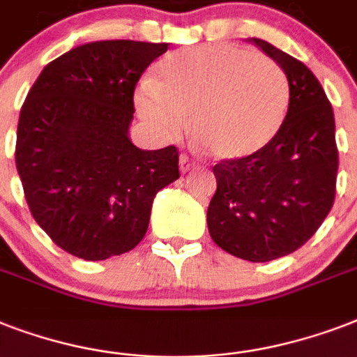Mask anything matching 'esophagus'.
I'll return each mask as SVG.
<instances>
[{"label": "esophagus", "instance_id": "1", "mask_svg": "<svg viewBox=\"0 0 357 357\" xmlns=\"http://www.w3.org/2000/svg\"><path fill=\"white\" fill-rule=\"evenodd\" d=\"M195 167V162L190 161L189 159V155H185V153H181V155H179V170H181V172H189L190 168Z\"/></svg>", "mask_w": 357, "mask_h": 357}]
</instances>
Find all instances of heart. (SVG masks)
I'll return each mask as SVG.
<instances>
[{"label": "heart", "instance_id": "b5f03b06", "mask_svg": "<svg viewBox=\"0 0 357 357\" xmlns=\"http://www.w3.org/2000/svg\"><path fill=\"white\" fill-rule=\"evenodd\" d=\"M137 111L161 135H179L195 120L207 155L237 161L271 144L289 105L283 70L263 53L207 44L170 53L157 81H144Z\"/></svg>", "mask_w": 357, "mask_h": 357}]
</instances>
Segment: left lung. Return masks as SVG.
<instances>
[{
	"mask_svg": "<svg viewBox=\"0 0 357 357\" xmlns=\"http://www.w3.org/2000/svg\"><path fill=\"white\" fill-rule=\"evenodd\" d=\"M250 42L287 75V116L263 150L213 167L207 228L224 252L265 263L293 254L321 228L335 198L339 155L332 105L313 72L271 42Z\"/></svg>",
	"mask_w": 357,
	"mask_h": 357,
	"instance_id": "1",
	"label": "left lung"
}]
</instances>
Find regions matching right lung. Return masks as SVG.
<instances>
[{
  "label": "right lung",
  "mask_w": 357,
  "mask_h": 357,
  "mask_svg": "<svg viewBox=\"0 0 357 357\" xmlns=\"http://www.w3.org/2000/svg\"><path fill=\"white\" fill-rule=\"evenodd\" d=\"M168 44L100 40L42 70L25 98L16 168L36 224L86 261L142 241L153 198L179 178L178 150H140L129 139L133 92Z\"/></svg>",
  "instance_id": "obj_1"
}]
</instances>
